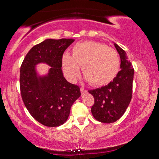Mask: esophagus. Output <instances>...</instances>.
Masks as SVG:
<instances>
[{
	"mask_svg": "<svg viewBox=\"0 0 159 159\" xmlns=\"http://www.w3.org/2000/svg\"><path fill=\"white\" fill-rule=\"evenodd\" d=\"M80 90H81V94H84V93H87V90H86V89H83V88L80 89Z\"/></svg>",
	"mask_w": 159,
	"mask_h": 159,
	"instance_id": "1",
	"label": "esophagus"
}]
</instances>
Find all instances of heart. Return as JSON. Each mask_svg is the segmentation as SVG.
Instances as JSON below:
<instances>
[{"instance_id": "1", "label": "heart", "mask_w": 159, "mask_h": 159, "mask_svg": "<svg viewBox=\"0 0 159 159\" xmlns=\"http://www.w3.org/2000/svg\"><path fill=\"white\" fill-rule=\"evenodd\" d=\"M63 69L70 81H75L82 66L83 75L94 86H102L115 78L120 66L118 52L96 41L75 44L72 55L65 53L62 59Z\"/></svg>"}]
</instances>
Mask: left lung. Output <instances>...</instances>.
Instances as JSON below:
<instances>
[{
    "label": "left lung",
    "instance_id": "left-lung-1",
    "mask_svg": "<svg viewBox=\"0 0 159 159\" xmlns=\"http://www.w3.org/2000/svg\"><path fill=\"white\" fill-rule=\"evenodd\" d=\"M121 58V70L107 85L89 90L94 97L91 111L97 121L112 123L119 119L126 111L132 99L134 69L126 52L115 43Z\"/></svg>",
    "mask_w": 159,
    "mask_h": 159
}]
</instances>
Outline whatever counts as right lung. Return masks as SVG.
<instances>
[{"label":"right lung","instance_id":"obj_1","mask_svg":"<svg viewBox=\"0 0 159 159\" xmlns=\"http://www.w3.org/2000/svg\"><path fill=\"white\" fill-rule=\"evenodd\" d=\"M73 39H47L28 52L20 66L19 85L25 107L35 120L56 127L67 120L70 107L81 96L79 86L68 82L62 73V59ZM48 63V76L38 78L34 65Z\"/></svg>","mask_w":159,"mask_h":159}]
</instances>
